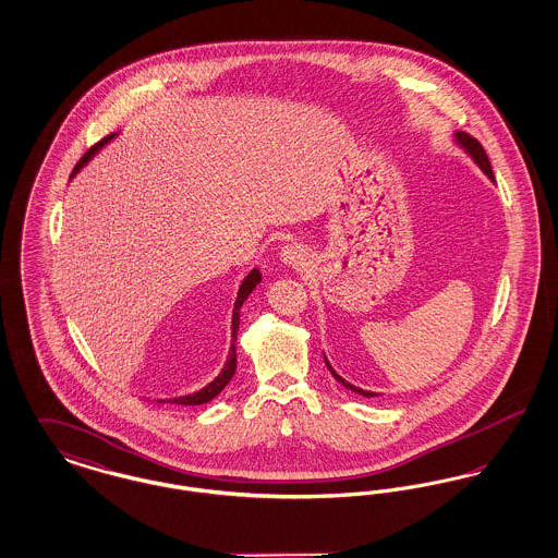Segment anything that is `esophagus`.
Returning <instances> with one entry per match:
<instances>
[{"label": "esophagus", "instance_id": "esophagus-1", "mask_svg": "<svg viewBox=\"0 0 558 558\" xmlns=\"http://www.w3.org/2000/svg\"><path fill=\"white\" fill-rule=\"evenodd\" d=\"M280 255H282V262L289 264V266L299 267L307 264V253H305V248H303L301 244H296V242L284 244Z\"/></svg>", "mask_w": 558, "mask_h": 558}]
</instances>
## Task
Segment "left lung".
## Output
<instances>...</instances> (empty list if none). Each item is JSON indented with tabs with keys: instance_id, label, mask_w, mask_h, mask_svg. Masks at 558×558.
Here are the masks:
<instances>
[{
	"instance_id": "8db88e82",
	"label": "left lung",
	"mask_w": 558,
	"mask_h": 558,
	"mask_svg": "<svg viewBox=\"0 0 558 558\" xmlns=\"http://www.w3.org/2000/svg\"><path fill=\"white\" fill-rule=\"evenodd\" d=\"M456 142L473 157V160L477 162L478 167L483 169V173L494 182V171H492V162L487 159V155H485V150H483V146L478 144V140H475L473 135H469V133L464 132H456ZM326 360V357H324ZM326 366H328V371L330 374L347 387L349 391H353V393H360V396H364V398H376V393H372V391H364V389H360V387H355V385H351V383H347L345 378H341L337 372L332 371V366L328 364V360H326Z\"/></svg>"
}]
</instances>
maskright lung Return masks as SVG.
<instances>
[{
    "label": "right lung",
    "instance_id": "obj_1",
    "mask_svg": "<svg viewBox=\"0 0 558 558\" xmlns=\"http://www.w3.org/2000/svg\"><path fill=\"white\" fill-rule=\"evenodd\" d=\"M112 137H114V133H110L105 140H100L96 146H92V148L81 157L80 162L75 165L71 178H73V175L80 171L81 167H83L87 160L92 159L105 144H108ZM259 282H262V274H259V269H253V271L242 280V284H240L239 296H236V303H234V314H232V347H230V355H228V362H226L223 371L219 372L217 378L211 380L207 387H203V389L196 391V393L182 396V398L160 399V401H169V403H178V405H201V403H207V401H211L213 398H217V396L223 391V387L232 380V376H234V372H236V335H239L240 307H242V303L246 301V296L255 291V287H257Z\"/></svg>",
    "mask_w": 558,
    "mask_h": 558
}]
</instances>
